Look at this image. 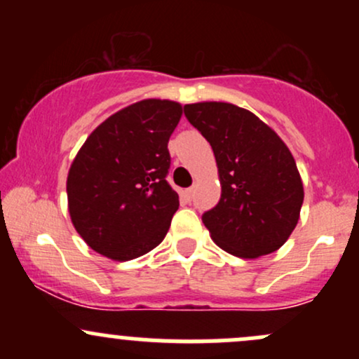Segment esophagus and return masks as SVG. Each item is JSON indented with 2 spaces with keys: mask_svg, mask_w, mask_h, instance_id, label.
<instances>
[{
  "mask_svg": "<svg viewBox=\"0 0 359 359\" xmlns=\"http://www.w3.org/2000/svg\"><path fill=\"white\" fill-rule=\"evenodd\" d=\"M185 196H187L189 201H192V197H194V187L185 189Z\"/></svg>",
  "mask_w": 359,
  "mask_h": 359,
  "instance_id": "34e87169",
  "label": "esophagus"
}]
</instances>
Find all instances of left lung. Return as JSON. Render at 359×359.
<instances>
[{"label":"left lung","mask_w":359,"mask_h":359,"mask_svg":"<svg viewBox=\"0 0 359 359\" xmlns=\"http://www.w3.org/2000/svg\"><path fill=\"white\" fill-rule=\"evenodd\" d=\"M184 114L212 147L219 170L221 199L203 214L212 240L240 258L277 251L304 203L290 150L258 116L229 102L185 104Z\"/></svg>","instance_id":"obj_1"}]
</instances>
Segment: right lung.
<instances>
[{
    "label": "right lung",
    "mask_w": 359,
    "mask_h": 359,
    "mask_svg": "<svg viewBox=\"0 0 359 359\" xmlns=\"http://www.w3.org/2000/svg\"><path fill=\"white\" fill-rule=\"evenodd\" d=\"M180 116L179 102L145 100L86 140L69 170L67 199L74 228L94 251L126 262L163 241L179 209L167 145Z\"/></svg>",
    "instance_id": "1"
}]
</instances>
